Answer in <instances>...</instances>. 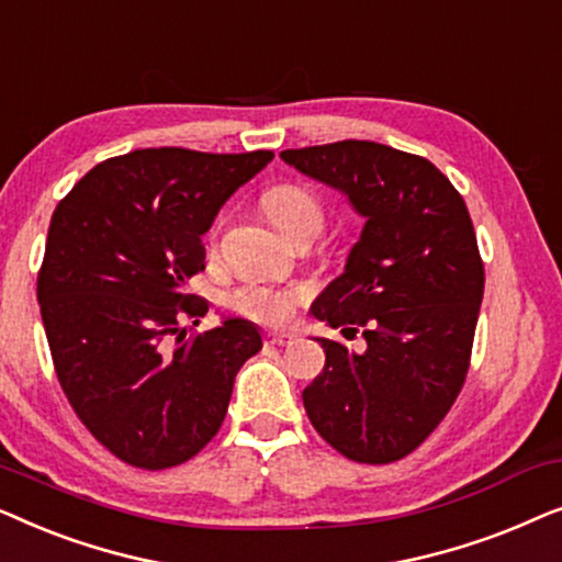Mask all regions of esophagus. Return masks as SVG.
Returning a JSON list of instances; mask_svg holds the SVG:
<instances>
[{"mask_svg": "<svg viewBox=\"0 0 562 562\" xmlns=\"http://www.w3.org/2000/svg\"><path fill=\"white\" fill-rule=\"evenodd\" d=\"M296 340L294 333H268L266 345H291Z\"/></svg>", "mask_w": 562, "mask_h": 562, "instance_id": "34e87169", "label": "esophagus"}]
</instances>
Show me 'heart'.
<instances>
[{
  "label": "heart",
  "instance_id": "heart-1",
  "mask_svg": "<svg viewBox=\"0 0 562 562\" xmlns=\"http://www.w3.org/2000/svg\"><path fill=\"white\" fill-rule=\"evenodd\" d=\"M263 210L286 237H296L302 233H312L317 237L322 222H325V210H322L319 199L310 189L296 187V183H281V187L268 189L263 194ZM227 302L245 317L276 325V322H286L291 317L299 302V291L248 283V286L235 289Z\"/></svg>",
  "mask_w": 562,
  "mask_h": 562
}]
</instances>
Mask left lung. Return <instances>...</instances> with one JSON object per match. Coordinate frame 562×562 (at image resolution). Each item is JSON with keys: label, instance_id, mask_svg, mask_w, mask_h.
Listing matches in <instances>:
<instances>
[{"label": "left lung", "instance_id": "8db88e82", "mask_svg": "<svg viewBox=\"0 0 562 562\" xmlns=\"http://www.w3.org/2000/svg\"><path fill=\"white\" fill-rule=\"evenodd\" d=\"M304 176L342 191L366 220L345 273L312 304L366 350L325 340L304 389L314 429L356 463H394L450 412L471 366L483 260L458 189L427 158L371 140L283 150Z\"/></svg>", "mask_w": 562, "mask_h": 562}]
</instances>
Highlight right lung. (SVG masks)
Listing matches in <instances>:
<instances>
[{"instance_id":"add662e5","label":"right lung","mask_w":562,"mask_h":562,"mask_svg":"<svg viewBox=\"0 0 562 562\" xmlns=\"http://www.w3.org/2000/svg\"><path fill=\"white\" fill-rule=\"evenodd\" d=\"M271 150L145 148L91 168L50 217L37 302L60 389L122 463L164 471L217 435L235 375L263 348L258 327L204 317L187 281L204 271L202 235Z\"/></svg>"}]
</instances>
